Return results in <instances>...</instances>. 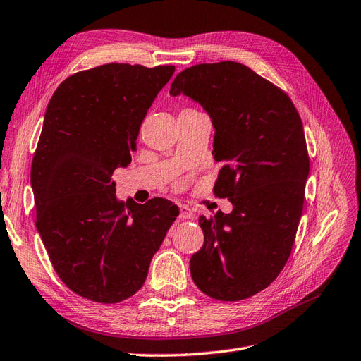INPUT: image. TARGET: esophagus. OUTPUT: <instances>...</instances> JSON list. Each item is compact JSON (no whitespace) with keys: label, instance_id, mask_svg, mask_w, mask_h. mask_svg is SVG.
I'll return each instance as SVG.
<instances>
[{"label":"esophagus","instance_id":"esophagus-1","mask_svg":"<svg viewBox=\"0 0 361 361\" xmlns=\"http://www.w3.org/2000/svg\"><path fill=\"white\" fill-rule=\"evenodd\" d=\"M179 216L182 218V220H191V218H194V211L187 204H180L179 206Z\"/></svg>","mask_w":361,"mask_h":361}]
</instances>
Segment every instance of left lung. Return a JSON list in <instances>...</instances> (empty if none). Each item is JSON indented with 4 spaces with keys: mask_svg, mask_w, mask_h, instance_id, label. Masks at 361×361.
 Masks as SVG:
<instances>
[{
    "mask_svg": "<svg viewBox=\"0 0 361 361\" xmlns=\"http://www.w3.org/2000/svg\"><path fill=\"white\" fill-rule=\"evenodd\" d=\"M170 94L209 114L212 155L223 162L214 192L233 204L199 218L204 243L191 256V277L215 300L253 297L286 265L302 214L310 161L300 114L285 92L236 61L185 69Z\"/></svg>",
    "mask_w": 361,
    "mask_h": 361,
    "instance_id": "1",
    "label": "left lung"
}]
</instances>
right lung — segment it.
<instances>
[{
  "label": "right lung",
  "instance_id": "right-lung-1",
  "mask_svg": "<svg viewBox=\"0 0 361 361\" xmlns=\"http://www.w3.org/2000/svg\"><path fill=\"white\" fill-rule=\"evenodd\" d=\"M174 66L110 63L54 92L31 164L36 227L51 264L75 293L120 302L145 285L150 260L179 215L176 204L117 200L140 126Z\"/></svg>",
  "mask_w": 361,
  "mask_h": 361
}]
</instances>
